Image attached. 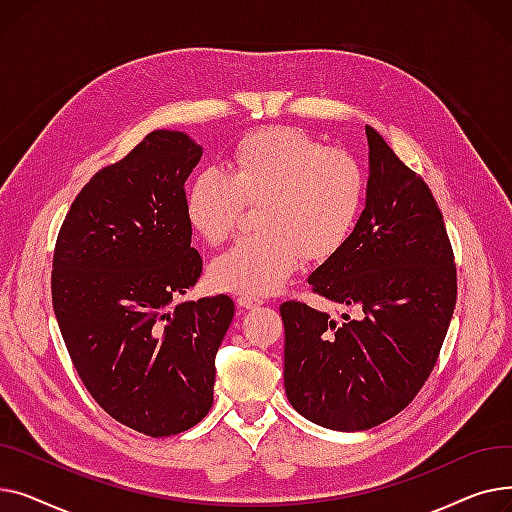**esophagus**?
<instances>
[{
  "label": "esophagus",
  "mask_w": 512,
  "mask_h": 512,
  "mask_svg": "<svg viewBox=\"0 0 512 512\" xmlns=\"http://www.w3.org/2000/svg\"><path fill=\"white\" fill-rule=\"evenodd\" d=\"M236 305L242 309H255L259 305H263V299L255 297V294H247V292H238L236 294Z\"/></svg>",
  "instance_id": "1"
}]
</instances>
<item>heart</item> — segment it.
<instances>
[{"mask_svg":"<svg viewBox=\"0 0 512 512\" xmlns=\"http://www.w3.org/2000/svg\"><path fill=\"white\" fill-rule=\"evenodd\" d=\"M367 197L361 161L309 132L272 126L249 132L222 168H205L184 195V213L207 242H222L245 201H259L257 226L213 259L211 282L232 292L280 288L303 257L326 259L353 234Z\"/></svg>","mask_w":512,"mask_h":512,"instance_id":"obj_1","label":"heart"}]
</instances>
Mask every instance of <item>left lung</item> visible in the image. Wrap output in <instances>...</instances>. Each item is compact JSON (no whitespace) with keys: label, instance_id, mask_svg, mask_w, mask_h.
<instances>
[{"label":"left lung","instance_id":"left-lung-1","mask_svg":"<svg viewBox=\"0 0 512 512\" xmlns=\"http://www.w3.org/2000/svg\"><path fill=\"white\" fill-rule=\"evenodd\" d=\"M365 209L344 245L307 278L359 317L299 301L280 305L284 388L305 419L361 432L405 409L432 373L456 303V267L442 211L421 176L365 126Z\"/></svg>","mask_w":512,"mask_h":512}]
</instances>
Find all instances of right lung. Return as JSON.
Listing matches in <instances>:
<instances>
[{"instance_id":"1","label":"right lung","mask_w":512,"mask_h":512,"mask_svg":"<svg viewBox=\"0 0 512 512\" xmlns=\"http://www.w3.org/2000/svg\"><path fill=\"white\" fill-rule=\"evenodd\" d=\"M201 155L184 132H149L85 184L53 253V313L80 380L107 415L151 438L209 413L234 317L226 294L176 305L203 270L184 213Z\"/></svg>"}]
</instances>
